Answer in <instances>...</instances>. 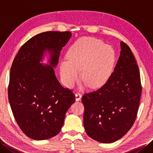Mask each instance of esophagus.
I'll list each match as a JSON object with an SVG mask.
<instances>
[{
  "instance_id": "obj_1",
  "label": "esophagus",
  "mask_w": 153,
  "mask_h": 153,
  "mask_svg": "<svg viewBox=\"0 0 153 153\" xmlns=\"http://www.w3.org/2000/svg\"><path fill=\"white\" fill-rule=\"evenodd\" d=\"M75 97H76V101H79V100H80L81 99H82V95L79 93H76V95H75Z\"/></svg>"
}]
</instances>
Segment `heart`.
<instances>
[{
	"mask_svg": "<svg viewBox=\"0 0 153 153\" xmlns=\"http://www.w3.org/2000/svg\"><path fill=\"white\" fill-rule=\"evenodd\" d=\"M68 59L61 60L60 76L68 88H72L81 77L91 88L105 83L111 74L115 61L112 48L92 37H82L70 47Z\"/></svg>",
	"mask_w": 153,
	"mask_h": 153,
	"instance_id": "b5f03b06",
	"label": "heart"
}]
</instances>
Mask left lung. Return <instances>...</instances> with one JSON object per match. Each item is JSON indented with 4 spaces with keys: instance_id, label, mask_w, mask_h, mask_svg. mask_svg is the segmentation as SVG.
Here are the masks:
<instances>
[{
    "instance_id": "1",
    "label": "left lung",
    "mask_w": 153,
    "mask_h": 153,
    "mask_svg": "<svg viewBox=\"0 0 153 153\" xmlns=\"http://www.w3.org/2000/svg\"><path fill=\"white\" fill-rule=\"evenodd\" d=\"M120 48L114 70L106 83L82 97L85 130L91 138L103 143L118 140L131 129L140 102L139 67L128 45L122 41Z\"/></svg>"
}]
</instances>
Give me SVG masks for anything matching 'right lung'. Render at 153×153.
I'll return each instance as SVG.
<instances>
[{
  "label": "right lung",
  "instance_id": "add662e5",
  "mask_svg": "<svg viewBox=\"0 0 153 153\" xmlns=\"http://www.w3.org/2000/svg\"><path fill=\"white\" fill-rule=\"evenodd\" d=\"M71 37L70 31L37 34L23 45L13 61L8 90L10 105L22 131L35 140L56 135L75 102L72 91L61 85L53 69ZM46 52L49 65L40 63Z\"/></svg>",
  "mask_w": 153,
  "mask_h": 153
}]
</instances>
